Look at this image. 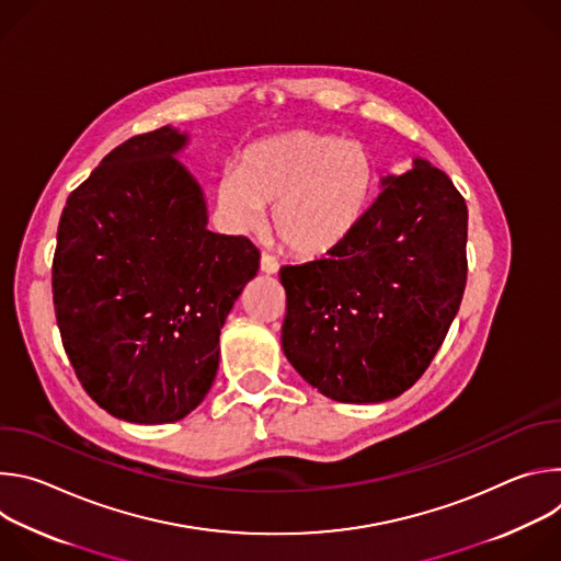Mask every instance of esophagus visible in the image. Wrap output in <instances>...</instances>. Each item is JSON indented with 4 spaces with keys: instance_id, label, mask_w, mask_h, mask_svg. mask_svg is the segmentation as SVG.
Segmentation results:
<instances>
[{
    "instance_id": "esophagus-1",
    "label": "esophagus",
    "mask_w": 561,
    "mask_h": 561,
    "mask_svg": "<svg viewBox=\"0 0 561 561\" xmlns=\"http://www.w3.org/2000/svg\"><path fill=\"white\" fill-rule=\"evenodd\" d=\"M260 268H262V273H266V275H275V273L279 271V262H277L273 255H268V253H262V260H260Z\"/></svg>"
}]
</instances>
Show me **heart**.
<instances>
[{
  "label": "heart",
  "mask_w": 561,
  "mask_h": 561,
  "mask_svg": "<svg viewBox=\"0 0 561 561\" xmlns=\"http://www.w3.org/2000/svg\"><path fill=\"white\" fill-rule=\"evenodd\" d=\"M375 182L368 150L337 135L288 130L251 144L237 169L217 182L226 224L257 232L266 208L273 228L299 257H324L340 249L366 213Z\"/></svg>",
  "instance_id": "b5f03b06"
}]
</instances>
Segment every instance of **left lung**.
Returning <instances> with one entry per match:
<instances>
[{
	"instance_id": "left-lung-1",
	"label": "left lung",
	"mask_w": 561,
	"mask_h": 561,
	"mask_svg": "<svg viewBox=\"0 0 561 561\" xmlns=\"http://www.w3.org/2000/svg\"><path fill=\"white\" fill-rule=\"evenodd\" d=\"M327 260L282 266V348L335 402H386L431 366L466 288L468 208L450 178L415 159Z\"/></svg>"
}]
</instances>
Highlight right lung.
Masks as SVG:
<instances>
[{
	"label": "right lung",
	"instance_id": "right-lung-1",
	"mask_svg": "<svg viewBox=\"0 0 561 561\" xmlns=\"http://www.w3.org/2000/svg\"><path fill=\"white\" fill-rule=\"evenodd\" d=\"M171 126L113 148L66 199L53 304L77 379L106 413L171 424L195 411L219 366V331L257 275L244 234L206 228L199 184Z\"/></svg>",
	"mask_w": 561,
	"mask_h": 561
}]
</instances>
